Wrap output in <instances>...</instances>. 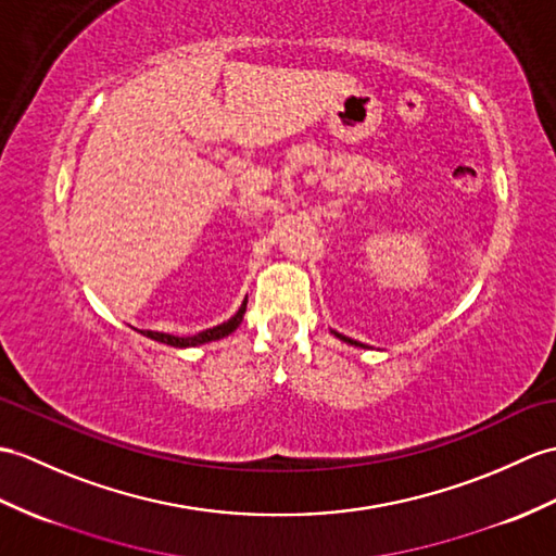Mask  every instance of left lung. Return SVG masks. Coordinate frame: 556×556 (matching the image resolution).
Wrapping results in <instances>:
<instances>
[{
	"label": "left lung",
	"instance_id": "left-lung-1",
	"mask_svg": "<svg viewBox=\"0 0 556 556\" xmlns=\"http://www.w3.org/2000/svg\"><path fill=\"white\" fill-rule=\"evenodd\" d=\"M333 337L337 339H341V341H345V343H351V345H359V348H367V345H363V343H357V341H353V339H348V337H343V333H339V331H331Z\"/></svg>",
	"mask_w": 556,
	"mask_h": 556
}]
</instances>
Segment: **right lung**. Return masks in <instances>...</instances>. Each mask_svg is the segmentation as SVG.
<instances>
[{"label": "right lung", "mask_w": 556, "mask_h": 556, "mask_svg": "<svg viewBox=\"0 0 556 556\" xmlns=\"http://www.w3.org/2000/svg\"><path fill=\"white\" fill-rule=\"evenodd\" d=\"M243 313H247V301L241 303V307L237 309L235 317H229L227 321H223V325H217L213 329H205L201 333H193V337H173V333L149 331V329L147 331H139V333H144V337L151 339V341L167 343V345H173V348H193V345H203V343H211V341H219V339L229 337V333L237 331V327L241 325Z\"/></svg>", "instance_id": "add662e5"}]
</instances>
